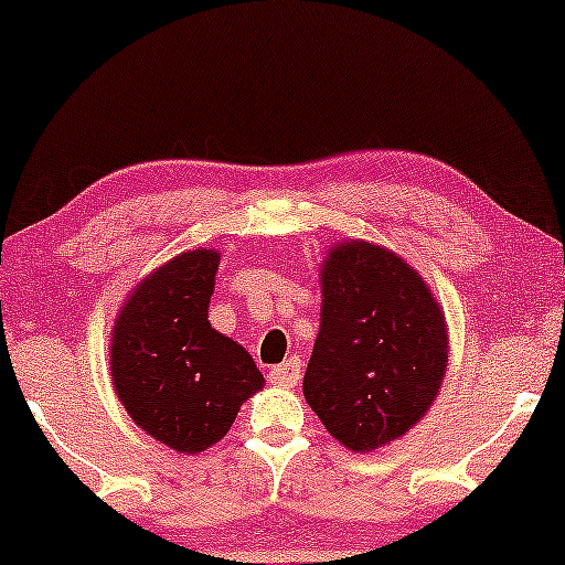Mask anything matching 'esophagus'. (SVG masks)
Segmentation results:
<instances>
[{
    "label": "esophagus",
    "mask_w": 565,
    "mask_h": 565,
    "mask_svg": "<svg viewBox=\"0 0 565 565\" xmlns=\"http://www.w3.org/2000/svg\"><path fill=\"white\" fill-rule=\"evenodd\" d=\"M270 382L281 387H291L300 382V359H289L287 364L270 369Z\"/></svg>",
    "instance_id": "34e87169"
}]
</instances>
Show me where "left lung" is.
<instances>
[{"label":"left lung","instance_id":"left-lung-1","mask_svg":"<svg viewBox=\"0 0 565 565\" xmlns=\"http://www.w3.org/2000/svg\"><path fill=\"white\" fill-rule=\"evenodd\" d=\"M321 297L305 401L342 446L374 451L436 401L449 361L444 310L417 270L369 242L329 249Z\"/></svg>","mask_w":565,"mask_h":565}]
</instances>
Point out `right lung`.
Listing matches in <instances>:
<instances>
[{
  "label": "right lung",
  "instance_id": "obj_1",
  "mask_svg": "<svg viewBox=\"0 0 565 565\" xmlns=\"http://www.w3.org/2000/svg\"><path fill=\"white\" fill-rule=\"evenodd\" d=\"M220 255L193 249L142 278L119 310L111 380L135 425L180 454H199L231 430L263 387L252 355L210 323Z\"/></svg>",
  "mask_w": 565,
  "mask_h": 565
}]
</instances>
